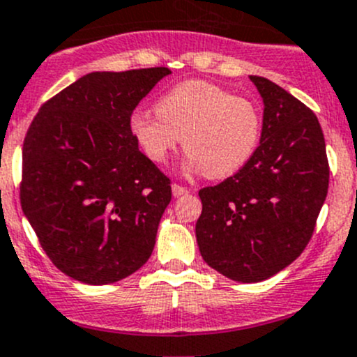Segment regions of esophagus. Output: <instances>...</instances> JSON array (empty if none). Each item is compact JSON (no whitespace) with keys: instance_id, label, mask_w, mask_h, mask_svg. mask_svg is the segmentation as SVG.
I'll return each mask as SVG.
<instances>
[{"instance_id":"1","label":"esophagus","mask_w":357,"mask_h":357,"mask_svg":"<svg viewBox=\"0 0 357 357\" xmlns=\"http://www.w3.org/2000/svg\"><path fill=\"white\" fill-rule=\"evenodd\" d=\"M188 192H190L188 188H185V186L178 185V183H174V185H172V195H174V197L188 195Z\"/></svg>"}]
</instances>
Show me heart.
<instances>
[{
    "label": "heart",
    "mask_w": 357,
    "mask_h": 357,
    "mask_svg": "<svg viewBox=\"0 0 357 357\" xmlns=\"http://www.w3.org/2000/svg\"><path fill=\"white\" fill-rule=\"evenodd\" d=\"M130 134L155 164H165L179 146L190 155L186 167L223 179L241 171L261 139L263 119L248 98L202 79L178 83L157 102V113L136 112Z\"/></svg>",
    "instance_id": "1"
}]
</instances>
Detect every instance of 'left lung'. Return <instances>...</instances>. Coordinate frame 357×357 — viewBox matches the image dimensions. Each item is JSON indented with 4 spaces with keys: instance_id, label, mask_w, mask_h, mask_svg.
<instances>
[{
    "instance_id": "obj_1",
    "label": "left lung",
    "mask_w": 357,
    "mask_h": 357,
    "mask_svg": "<svg viewBox=\"0 0 357 357\" xmlns=\"http://www.w3.org/2000/svg\"><path fill=\"white\" fill-rule=\"evenodd\" d=\"M258 150L238 172L199 192L195 235L204 261L225 278L259 282L309 244L330 183L323 129L312 109L263 76Z\"/></svg>"
}]
</instances>
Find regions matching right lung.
Here are the masks:
<instances>
[{"instance_id": "add662e5", "label": "right lung", "mask_w": 357, "mask_h": 357, "mask_svg": "<svg viewBox=\"0 0 357 357\" xmlns=\"http://www.w3.org/2000/svg\"><path fill=\"white\" fill-rule=\"evenodd\" d=\"M169 73H89L27 129L20 206L50 261L76 281L112 284L151 256L171 179L141 153L129 122Z\"/></svg>"}]
</instances>
